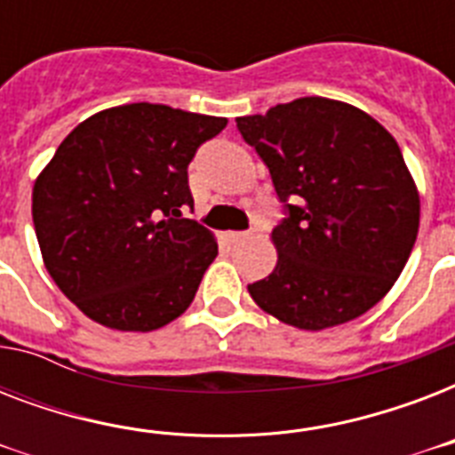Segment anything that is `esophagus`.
I'll return each mask as SVG.
<instances>
[{
  "mask_svg": "<svg viewBox=\"0 0 455 455\" xmlns=\"http://www.w3.org/2000/svg\"><path fill=\"white\" fill-rule=\"evenodd\" d=\"M227 238L231 243H241V241H248V238H252V231H228Z\"/></svg>",
  "mask_w": 455,
  "mask_h": 455,
  "instance_id": "34e87169",
  "label": "esophagus"
}]
</instances>
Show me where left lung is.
<instances>
[{
	"label": "left lung",
	"instance_id": "8db88e82",
	"mask_svg": "<svg viewBox=\"0 0 455 455\" xmlns=\"http://www.w3.org/2000/svg\"><path fill=\"white\" fill-rule=\"evenodd\" d=\"M269 167L285 217L276 269L248 285L259 307L299 331L366 314L409 262L420 198L399 144L349 103L304 96L235 120Z\"/></svg>",
	"mask_w": 455,
	"mask_h": 455
}]
</instances>
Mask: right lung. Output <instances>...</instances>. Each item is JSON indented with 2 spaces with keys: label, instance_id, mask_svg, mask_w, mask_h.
Listing matches in <instances>:
<instances>
[{
  "label": "right lung",
  "instance_id": "add662e5",
  "mask_svg": "<svg viewBox=\"0 0 455 455\" xmlns=\"http://www.w3.org/2000/svg\"><path fill=\"white\" fill-rule=\"evenodd\" d=\"M227 117L163 103L96 113L56 148L32 188L46 271L92 321L148 332L181 316L217 241L196 220L188 163Z\"/></svg>",
  "mask_w": 455,
  "mask_h": 455
}]
</instances>
